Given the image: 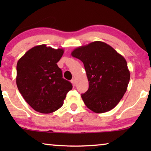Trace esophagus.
<instances>
[{
  "mask_svg": "<svg viewBox=\"0 0 151 151\" xmlns=\"http://www.w3.org/2000/svg\"><path fill=\"white\" fill-rule=\"evenodd\" d=\"M71 82H72V84H73V86H76V79H72L71 80Z\"/></svg>",
  "mask_w": 151,
  "mask_h": 151,
  "instance_id": "1",
  "label": "esophagus"
}]
</instances>
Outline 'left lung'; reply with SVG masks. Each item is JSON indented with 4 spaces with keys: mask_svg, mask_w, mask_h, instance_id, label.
Wrapping results in <instances>:
<instances>
[{
    "mask_svg": "<svg viewBox=\"0 0 151 151\" xmlns=\"http://www.w3.org/2000/svg\"><path fill=\"white\" fill-rule=\"evenodd\" d=\"M71 55L84 64L88 82L82 98L87 108L96 113L111 111L127 91L130 71L124 58L101 41L78 47Z\"/></svg>",
    "mask_w": 151,
    "mask_h": 151,
    "instance_id": "1",
    "label": "left lung"
}]
</instances>
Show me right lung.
Segmentation results:
<instances>
[{
  "mask_svg": "<svg viewBox=\"0 0 151 151\" xmlns=\"http://www.w3.org/2000/svg\"><path fill=\"white\" fill-rule=\"evenodd\" d=\"M63 53V49L41 45L30 49L18 60V88L29 105L39 113H51L59 109L73 87L63 78L57 65Z\"/></svg>",
  "mask_w": 151,
  "mask_h": 151,
  "instance_id": "obj_1",
  "label": "right lung"
}]
</instances>
